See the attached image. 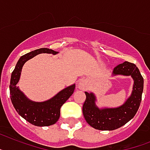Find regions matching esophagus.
I'll return each mask as SVG.
<instances>
[{
	"mask_svg": "<svg viewBox=\"0 0 150 150\" xmlns=\"http://www.w3.org/2000/svg\"><path fill=\"white\" fill-rule=\"evenodd\" d=\"M84 85H85V81H84V80H82V81H80V87L83 88V87H84Z\"/></svg>",
	"mask_w": 150,
	"mask_h": 150,
	"instance_id": "1",
	"label": "esophagus"
}]
</instances>
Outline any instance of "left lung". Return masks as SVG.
<instances>
[{
  "instance_id": "obj_1",
  "label": "left lung",
  "mask_w": 150,
  "mask_h": 150,
  "mask_svg": "<svg viewBox=\"0 0 150 150\" xmlns=\"http://www.w3.org/2000/svg\"><path fill=\"white\" fill-rule=\"evenodd\" d=\"M113 74L131 76L134 80L133 90L130 97L118 108L100 110L95 105L93 93L85 92L86 100L83 105V114L90 126L100 130H113L125 125L133 118L140 105L143 90V78L134 64L125 61L117 65Z\"/></svg>"
}]
</instances>
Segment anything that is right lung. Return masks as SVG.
<instances>
[{
	"label": "right lung",
	"instance_id": "1",
	"mask_svg": "<svg viewBox=\"0 0 150 150\" xmlns=\"http://www.w3.org/2000/svg\"><path fill=\"white\" fill-rule=\"evenodd\" d=\"M42 53L56 54L57 52L48 48H40L23 55L17 62L11 74L10 84V96L13 107L18 114L30 123L38 127H47L54 124L60 118V107L69 99L75 89L72 85L61 90L50 100L42 103L33 102L28 100L16 84L18 83L22 67L27 60Z\"/></svg>",
	"mask_w": 150,
	"mask_h": 150
}]
</instances>
